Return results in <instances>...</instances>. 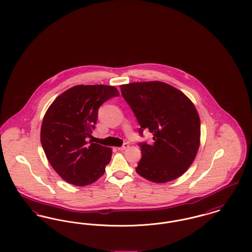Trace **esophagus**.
Returning <instances> with one entry per match:
<instances>
[{
    "label": "esophagus",
    "instance_id": "obj_1",
    "mask_svg": "<svg viewBox=\"0 0 252 252\" xmlns=\"http://www.w3.org/2000/svg\"><path fill=\"white\" fill-rule=\"evenodd\" d=\"M128 144H124L121 147H118V150H120V151H124V150H126V148H128Z\"/></svg>",
    "mask_w": 252,
    "mask_h": 252
}]
</instances>
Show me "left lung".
<instances>
[{
  "mask_svg": "<svg viewBox=\"0 0 252 252\" xmlns=\"http://www.w3.org/2000/svg\"><path fill=\"white\" fill-rule=\"evenodd\" d=\"M141 128L153 134L154 144H140L142 159L136 172L145 180L165 183L182 176L200 145V119L192 101L160 81L121 85Z\"/></svg>",
  "mask_w": 252,
  "mask_h": 252,
  "instance_id": "obj_1",
  "label": "left lung"
}]
</instances>
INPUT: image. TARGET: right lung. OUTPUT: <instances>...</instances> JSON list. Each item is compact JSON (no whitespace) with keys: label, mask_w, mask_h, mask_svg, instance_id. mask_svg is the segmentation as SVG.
Instances as JSON below:
<instances>
[{"label":"right lung","mask_w":252,"mask_h":252,"mask_svg":"<svg viewBox=\"0 0 252 252\" xmlns=\"http://www.w3.org/2000/svg\"><path fill=\"white\" fill-rule=\"evenodd\" d=\"M118 95L113 86L77 85L58 96L47 109L40 142L51 166L68 183L86 186L104 175L112 150L88 142V138L95 126L99 107Z\"/></svg>","instance_id":"right-lung-1"}]
</instances>
